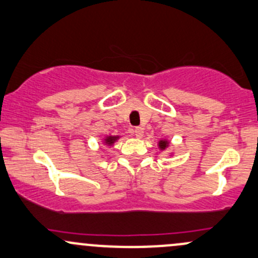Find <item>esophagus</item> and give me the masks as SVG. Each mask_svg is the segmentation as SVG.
Returning <instances> with one entry per match:
<instances>
[{"mask_svg":"<svg viewBox=\"0 0 258 258\" xmlns=\"http://www.w3.org/2000/svg\"><path fill=\"white\" fill-rule=\"evenodd\" d=\"M144 135V128L143 127H136L135 128V136L137 138H142Z\"/></svg>","mask_w":258,"mask_h":258,"instance_id":"esophagus-1","label":"esophagus"}]
</instances>
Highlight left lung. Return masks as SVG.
<instances>
[{
    "label": "left lung",
    "instance_id": "left-lung-1",
    "mask_svg": "<svg viewBox=\"0 0 258 258\" xmlns=\"http://www.w3.org/2000/svg\"><path fill=\"white\" fill-rule=\"evenodd\" d=\"M170 146H171V142L166 138L160 139V141L158 142V148L161 150V152L162 150H166L167 148H170ZM172 155H173V153H170V156H172Z\"/></svg>",
    "mask_w": 258,
    "mask_h": 258
}]
</instances>
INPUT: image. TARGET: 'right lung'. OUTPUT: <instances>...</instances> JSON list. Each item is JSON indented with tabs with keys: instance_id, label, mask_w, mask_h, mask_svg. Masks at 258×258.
<instances>
[{
	"instance_id": "1",
	"label": "right lung",
	"mask_w": 258,
	"mask_h": 258,
	"mask_svg": "<svg viewBox=\"0 0 258 258\" xmlns=\"http://www.w3.org/2000/svg\"><path fill=\"white\" fill-rule=\"evenodd\" d=\"M121 138V136H112V135H108L105 136L104 138L102 139V143L106 147H114V144L116 143L117 141Z\"/></svg>"
}]
</instances>
